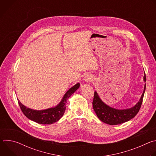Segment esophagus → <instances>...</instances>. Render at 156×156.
<instances>
[{
  "instance_id": "1",
  "label": "esophagus",
  "mask_w": 156,
  "mask_h": 156,
  "mask_svg": "<svg viewBox=\"0 0 156 156\" xmlns=\"http://www.w3.org/2000/svg\"><path fill=\"white\" fill-rule=\"evenodd\" d=\"M93 80V76L91 75H86L83 78V81L89 82Z\"/></svg>"
}]
</instances>
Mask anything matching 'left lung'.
Returning a JSON list of instances; mask_svg holds the SVG:
<instances>
[{"instance_id":"8db88e82","label":"left lung","mask_w":156,"mask_h":156,"mask_svg":"<svg viewBox=\"0 0 156 156\" xmlns=\"http://www.w3.org/2000/svg\"><path fill=\"white\" fill-rule=\"evenodd\" d=\"M143 81L145 83L143 93L138 102L132 107L124 109L115 108L106 104L99 97L98 92H94L93 106L99 119L102 122L111 125L123 123L134 118L141 106L146 90V75L144 73Z\"/></svg>"}]
</instances>
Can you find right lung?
I'll list each match as a JSON object with an SVG mask.
<instances>
[{
	"instance_id": "right-lung-1",
	"label": "right lung",
	"mask_w": 156,
	"mask_h": 156,
	"mask_svg": "<svg viewBox=\"0 0 156 156\" xmlns=\"http://www.w3.org/2000/svg\"><path fill=\"white\" fill-rule=\"evenodd\" d=\"M79 83L71 87L63 95L60 102L55 106L43 110H34L21 104L18 99L22 112L30 120L42 125L52 124L60 120L63 115L66 109L65 104L68 99L80 87Z\"/></svg>"
}]
</instances>
